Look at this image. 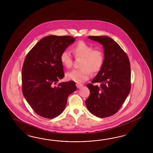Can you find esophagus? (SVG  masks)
<instances>
[{
    "instance_id": "esophagus-1",
    "label": "esophagus",
    "mask_w": 153,
    "mask_h": 153,
    "mask_svg": "<svg viewBox=\"0 0 153 153\" xmlns=\"http://www.w3.org/2000/svg\"><path fill=\"white\" fill-rule=\"evenodd\" d=\"M76 86L77 88H81L82 86H83V85L81 83H76Z\"/></svg>"
}]
</instances>
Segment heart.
<instances>
[{"mask_svg":"<svg viewBox=\"0 0 153 153\" xmlns=\"http://www.w3.org/2000/svg\"><path fill=\"white\" fill-rule=\"evenodd\" d=\"M72 51L76 57L82 58L80 65L82 68L72 70L65 74L66 78L76 82H82L87 81L91 74L99 72L104 63L105 56L102 50L94 49L93 46L86 42L80 41L72 47ZM62 65L66 68H70L72 65V57L67 51L60 54Z\"/></svg>","mask_w":153,"mask_h":153,"instance_id":"heart-1","label":"heart"}]
</instances>
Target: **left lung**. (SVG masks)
<instances>
[{"instance_id": "8db88e82", "label": "left lung", "mask_w": 153, "mask_h": 153, "mask_svg": "<svg viewBox=\"0 0 153 153\" xmlns=\"http://www.w3.org/2000/svg\"><path fill=\"white\" fill-rule=\"evenodd\" d=\"M88 38L102 45L105 60L91 83L86 85L90 94L85 104L94 116L105 118L119 111L130 93V60L125 52L111 37L89 36ZM95 83L99 85H93Z\"/></svg>"}]
</instances>
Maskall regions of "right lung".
I'll return each mask as SVG.
<instances>
[{
  "label": "right lung",
  "instance_id": "1",
  "mask_svg": "<svg viewBox=\"0 0 153 153\" xmlns=\"http://www.w3.org/2000/svg\"><path fill=\"white\" fill-rule=\"evenodd\" d=\"M70 36H48L33 47L22 69V93L38 115L53 118L65 108L67 98L77 90L74 81L58 83L65 76L60 54L73 44Z\"/></svg>",
  "mask_w": 153,
  "mask_h": 153
}]
</instances>
